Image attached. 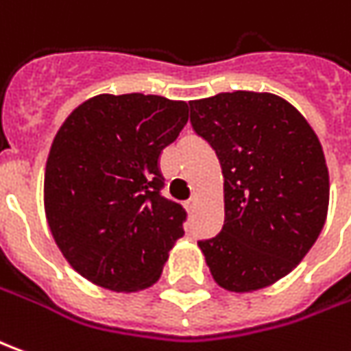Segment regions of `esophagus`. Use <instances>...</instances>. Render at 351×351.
<instances>
[{
    "instance_id": "esophagus-1",
    "label": "esophagus",
    "mask_w": 351,
    "mask_h": 351,
    "mask_svg": "<svg viewBox=\"0 0 351 351\" xmlns=\"http://www.w3.org/2000/svg\"><path fill=\"white\" fill-rule=\"evenodd\" d=\"M194 206H195V199H194V197H190V199H186V202H184L186 211H192V209H194Z\"/></svg>"
}]
</instances>
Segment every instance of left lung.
<instances>
[{"mask_svg":"<svg viewBox=\"0 0 351 351\" xmlns=\"http://www.w3.org/2000/svg\"><path fill=\"white\" fill-rule=\"evenodd\" d=\"M190 123L215 149L225 178V225L197 245L230 292L275 285L315 244L328 211L319 138L292 104L267 92L190 101Z\"/></svg>","mask_w":351,"mask_h":351,"instance_id":"1","label":"left lung"}]
</instances>
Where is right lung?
I'll list each match as a JSON object with an SVG mask.
<instances>
[{
	"label": "right lung",
	"instance_id": "obj_1",
	"mask_svg": "<svg viewBox=\"0 0 351 351\" xmlns=\"http://www.w3.org/2000/svg\"><path fill=\"white\" fill-rule=\"evenodd\" d=\"M186 123V101L99 94L57 130L45 163V217L86 280L113 292L159 280L186 219L182 206L161 195L159 156Z\"/></svg>",
	"mask_w": 351,
	"mask_h": 351
}]
</instances>
